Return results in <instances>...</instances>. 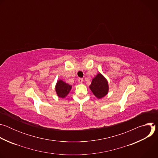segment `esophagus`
<instances>
[{"instance_id":"esophagus-1","label":"esophagus","mask_w":158,"mask_h":158,"mask_svg":"<svg viewBox=\"0 0 158 158\" xmlns=\"http://www.w3.org/2000/svg\"><path fill=\"white\" fill-rule=\"evenodd\" d=\"M78 81H79V83H82V82H83V79H82V78H79V79H78Z\"/></svg>"}]
</instances>
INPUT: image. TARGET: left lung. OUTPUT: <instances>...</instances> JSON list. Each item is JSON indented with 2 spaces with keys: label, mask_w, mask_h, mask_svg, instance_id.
Here are the masks:
<instances>
[{
  "label": "left lung",
  "mask_w": 158,
  "mask_h": 158,
  "mask_svg": "<svg viewBox=\"0 0 158 158\" xmlns=\"http://www.w3.org/2000/svg\"><path fill=\"white\" fill-rule=\"evenodd\" d=\"M89 88L97 98L101 99L107 95L108 93L109 86L107 81L101 73H99L92 80Z\"/></svg>",
  "instance_id": "left-lung-1"
}]
</instances>
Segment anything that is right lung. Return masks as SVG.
Here are the masks:
<instances>
[{
    "mask_svg": "<svg viewBox=\"0 0 158 158\" xmlns=\"http://www.w3.org/2000/svg\"><path fill=\"white\" fill-rule=\"evenodd\" d=\"M71 88L72 86L71 85L64 82L62 80H59L56 85V91L59 98H64L69 94Z\"/></svg>",
    "mask_w": 158,
    "mask_h": 158,
    "instance_id": "1",
    "label": "right lung"
}]
</instances>
